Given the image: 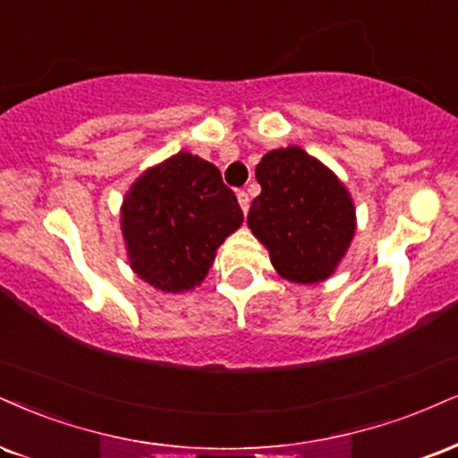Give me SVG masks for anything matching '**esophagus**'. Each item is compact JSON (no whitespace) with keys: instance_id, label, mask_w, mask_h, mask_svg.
I'll use <instances>...</instances> for the list:
<instances>
[{"instance_id":"1","label":"esophagus","mask_w":458,"mask_h":458,"mask_svg":"<svg viewBox=\"0 0 458 458\" xmlns=\"http://www.w3.org/2000/svg\"><path fill=\"white\" fill-rule=\"evenodd\" d=\"M236 198H239V205L243 208V213L250 211V194H247V191H239Z\"/></svg>"}]
</instances>
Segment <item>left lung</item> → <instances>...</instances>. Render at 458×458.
<instances>
[{"label": "left lung", "instance_id": "8db88e82", "mask_svg": "<svg viewBox=\"0 0 458 458\" xmlns=\"http://www.w3.org/2000/svg\"><path fill=\"white\" fill-rule=\"evenodd\" d=\"M260 196L247 225L268 250L275 271L294 284H318L335 273L356 230L350 191L301 147L273 148L256 166Z\"/></svg>", "mask_w": 458, "mask_h": 458}]
</instances>
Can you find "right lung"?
Instances as JSON below:
<instances>
[{
	"label": "right lung",
	"mask_w": 458,
	"mask_h": 458,
	"mask_svg": "<svg viewBox=\"0 0 458 458\" xmlns=\"http://www.w3.org/2000/svg\"><path fill=\"white\" fill-rule=\"evenodd\" d=\"M241 224L243 211L217 166L187 151L142 173L121 205L131 271L173 294L202 284Z\"/></svg>",
	"instance_id": "1"
}]
</instances>
